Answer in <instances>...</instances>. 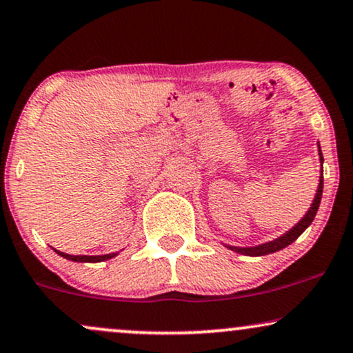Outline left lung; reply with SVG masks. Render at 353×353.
<instances>
[{"mask_svg":"<svg viewBox=\"0 0 353 353\" xmlns=\"http://www.w3.org/2000/svg\"><path fill=\"white\" fill-rule=\"evenodd\" d=\"M317 146H319V143H317ZM319 159H321V176H319V185H317L316 197H314V201L311 203V207H309L307 214H305L304 217L301 219L299 222L296 223L290 232H286L284 235L278 236V239H274L273 241H266V243H261V245H256V246H245V248H241V246H227V248H230L236 253L246 254V256H263V254H270V253L279 252V250L286 248L288 245H291L292 241L298 240V236L301 235V233H303L305 228H307L309 225L312 223V220L317 214V209H319V205H321L322 189H324V176H322V174H324V169H322V163H324V158H322L321 146H319Z\"/></svg>","mask_w":353,"mask_h":353,"instance_id":"1","label":"left lung"}]
</instances>
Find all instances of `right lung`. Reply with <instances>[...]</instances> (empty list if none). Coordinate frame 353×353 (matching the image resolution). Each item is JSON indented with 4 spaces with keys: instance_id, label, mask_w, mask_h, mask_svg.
Wrapping results in <instances>:
<instances>
[{
    "instance_id": "1",
    "label": "right lung",
    "mask_w": 353,
    "mask_h": 353,
    "mask_svg": "<svg viewBox=\"0 0 353 353\" xmlns=\"http://www.w3.org/2000/svg\"><path fill=\"white\" fill-rule=\"evenodd\" d=\"M55 253L61 254L62 258H65V260H70V261H77V263H99V261H105V260H110V258L117 256L118 253H110V254H97V256H88V254H67V253H62L59 252V250H55Z\"/></svg>"
}]
</instances>
